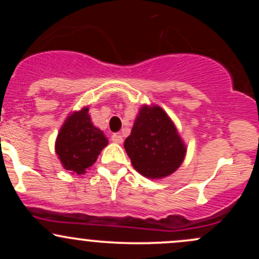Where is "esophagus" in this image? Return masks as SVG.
<instances>
[{
	"label": "esophagus",
	"mask_w": 259,
	"mask_h": 259,
	"mask_svg": "<svg viewBox=\"0 0 259 259\" xmlns=\"http://www.w3.org/2000/svg\"><path fill=\"white\" fill-rule=\"evenodd\" d=\"M111 139L113 142H115V144H121V142H123V136H121L120 134H113Z\"/></svg>",
	"instance_id": "obj_1"
}]
</instances>
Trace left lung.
I'll use <instances>...</instances> for the list:
<instances>
[{"label": "left lung", "mask_w": 259, "mask_h": 259, "mask_svg": "<svg viewBox=\"0 0 259 259\" xmlns=\"http://www.w3.org/2000/svg\"><path fill=\"white\" fill-rule=\"evenodd\" d=\"M136 171L148 179H163L183 164L186 145L170 117L157 105H144L124 141Z\"/></svg>", "instance_id": "8db88e82"}]
</instances>
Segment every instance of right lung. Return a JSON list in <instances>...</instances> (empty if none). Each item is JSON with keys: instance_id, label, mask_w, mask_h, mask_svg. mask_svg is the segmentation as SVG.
<instances>
[{"instance_id": "add662e5", "label": "right lung", "mask_w": 259, "mask_h": 259, "mask_svg": "<svg viewBox=\"0 0 259 259\" xmlns=\"http://www.w3.org/2000/svg\"><path fill=\"white\" fill-rule=\"evenodd\" d=\"M108 139L92 124L89 107L72 112L64 120L56 139L55 150L65 170L85 174L96 162Z\"/></svg>"}]
</instances>
